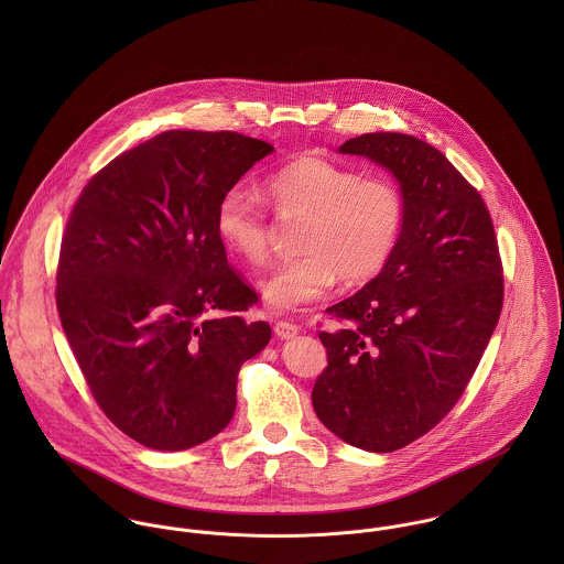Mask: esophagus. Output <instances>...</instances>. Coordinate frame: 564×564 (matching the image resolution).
Masks as SVG:
<instances>
[{"mask_svg":"<svg viewBox=\"0 0 564 564\" xmlns=\"http://www.w3.org/2000/svg\"><path fill=\"white\" fill-rule=\"evenodd\" d=\"M273 332L278 334V338L289 340V338H295V336L300 334V325L289 322H278L273 325Z\"/></svg>","mask_w":564,"mask_h":564,"instance_id":"obj_1","label":"esophagus"}]
</instances>
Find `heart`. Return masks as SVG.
Masks as SVG:
<instances>
[{
    "instance_id": "obj_1",
    "label": "heart",
    "mask_w": 564,
    "mask_h": 564,
    "mask_svg": "<svg viewBox=\"0 0 564 564\" xmlns=\"http://www.w3.org/2000/svg\"><path fill=\"white\" fill-rule=\"evenodd\" d=\"M262 193L278 215L302 217L297 256L278 262L262 280V302L289 313L319 300L336 275L345 284L376 278L402 237L403 195L382 175H360L322 156H297L262 180ZM221 242L245 262L267 256V219L241 188L221 195L215 213Z\"/></svg>"
}]
</instances>
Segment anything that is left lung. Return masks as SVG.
Masks as SVG:
<instances>
[{
	"instance_id": "1",
	"label": "left lung",
	"mask_w": 564,
	"mask_h": 564,
	"mask_svg": "<svg viewBox=\"0 0 564 564\" xmlns=\"http://www.w3.org/2000/svg\"><path fill=\"white\" fill-rule=\"evenodd\" d=\"M340 154L387 169L403 195L402 237L384 269L329 306L327 367L313 405L345 443L402 449L460 400L499 322L503 278L480 193L436 148L400 132L345 141Z\"/></svg>"
}]
</instances>
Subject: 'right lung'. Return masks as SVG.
Here are the masks:
<instances>
[{
  "instance_id": "right-lung-1",
  "label": "right lung",
  "mask_w": 564,
  "mask_h": 564,
  "mask_svg": "<svg viewBox=\"0 0 564 564\" xmlns=\"http://www.w3.org/2000/svg\"><path fill=\"white\" fill-rule=\"evenodd\" d=\"M273 145L237 132L169 130L106 164L61 245L56 306L86 384L137 443L180 452L217 436L237 376L271 327L230 269L215 213Z\"/></svg>"
}]
</instances>
